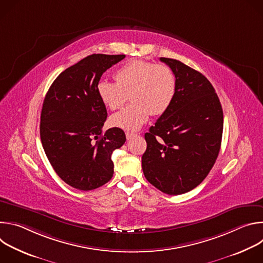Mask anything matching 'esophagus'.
<instances>
[{
  "instance_id": "obj_1",
  "label": "esophagus",
  "mask_w": 263,
  "mask_h": 263,
  "mask_svg": "<svg viewBox=\"0 0 263 263\" xmlns=\"http://www.w3.org/2000/svg\"><path fill=\"white\" fill-rule=\"evenodd\" d=\"M136 136V134L135 133H132V132H126V137H127V139L129 140V139H131V138H133V137H135Z\"/></svg>"
}]
</instances>
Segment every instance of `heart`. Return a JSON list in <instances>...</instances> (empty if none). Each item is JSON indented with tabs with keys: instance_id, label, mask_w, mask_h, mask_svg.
<instances>
[{
	"instance_id": "heart-1",
	"label": "heart",
	"mask_w": 263,
	"mask_h": 263,
	"mask_svg": "<svg viewBox=\"0 0 263 263\" xmlns=\"http://www.w3.org/2000/svg\"><path fill=\"white\" fill-rule=\"evenodd\" d=\"M117 82L101 80L97 91L110 110L120 109L130 93L131 104L110 118L114 127L136 131L151 115L158 116L168 108L176 89L171 68L146 60H132L116 72Z\"/></svg>"
}]
</instances>
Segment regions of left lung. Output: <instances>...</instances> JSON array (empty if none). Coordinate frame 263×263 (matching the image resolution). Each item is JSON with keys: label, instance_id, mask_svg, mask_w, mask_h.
<instances>
[{"label": "left lung", "instance_id": "8db88e82", "mask_svg": "<svg viewBox=\"0 0 263 263\" xmlns=\"http://www.w3.org/2000/svg\"><path fill=\"white\" fill-rule=\"evenodd\" d=\"M176 78L168 108L144 134L145 179L167 195H182L209 174L221 143L223 116L209 80L183 62L161 57Z\"/></svg>", "mask_w": 263, "mask_h": 263}]
</instances>
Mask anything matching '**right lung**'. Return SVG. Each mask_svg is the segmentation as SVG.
<instances>
[{
	"label": "right lung",
	"instance_id": "1",
	"mask_svg": "<svg viewBox=\"0 0 263 263\" xmlns=\"http://www.w3.org/2000/svg\"><path fill=\"white\" fill-rule=\"evenodd\" d=\"M125 57H85L59 74L44 100L40 128L45 153L56 174L73 189L96 190L114 176L111 155L126 135L117 127L103 133L107 110L97 86L103 72Z\"/></svg>",
	"mask_w": 263,
	"mask_h": 263
}]
</instances>
